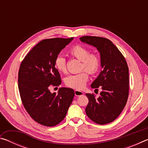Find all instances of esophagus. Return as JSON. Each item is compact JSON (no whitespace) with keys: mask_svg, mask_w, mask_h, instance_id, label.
Listing matches in <instances>:
<instances>
[{"mask_svg":"<svg viewBox=\"0 0 148 148\" xmlns=\"http://www.w3.org/2000/svg\"><path fill=\"white\" fill-rule=\"evenodd\" d=\"M74 94H75V95H76V96H80V95H84V92L82 91H78V90H75Z\"/></svg>","mask_w":148,"mask_h":148,"instance_id":"esophagus-1","label":"esophagus"}]
</instances>
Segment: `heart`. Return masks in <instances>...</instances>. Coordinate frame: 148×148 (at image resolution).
<instances>
[{
  "label": "heart",
  "instance_id": "b5f03b06",
  "mask_svg": "<svg viewBox=\"0 0 148 148\" xmlns=\"http://www.w3.org/2000/svg\"><path fill=\"white\" fill-rule=\"evenodd\" d=\"M71 56L82 62L80 71L86 70L78 74L70 75L64 79L67 87L75 89H82L89 78L88 73L94 74L99 71L101 67V59L96 53H89V50L82 46H75L69 51ZM55 66L60 72H66V61L64 57L58 56L55 59Z\"/></svg>",
  "mask_w": 148,
  "mask_h": 148
}]
</instances>
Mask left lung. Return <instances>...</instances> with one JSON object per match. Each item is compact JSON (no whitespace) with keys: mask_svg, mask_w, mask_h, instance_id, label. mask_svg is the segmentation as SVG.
Returning <instances> with one entry per match:
<instances>
[{"mask_svg":"<svg viewBox=\"0 0 148 148\" xmlns=\"http://www.w3.org/2000/svg\"><path fill=\"white\" fill-rule=\"evenodd\" d=\"M79 40L97 47L102 68L91 85L92 88L97 89L100 87L102 91L98 98L94 94L86 93L89 99L86 114L97 124L109 123L119 116L128 99V65L124 56L110 40L91 36H82Z\"/></svg>","mask_w":148,"mask_h":148,"instance_id":"1","label":"left lung"}]
</instances>
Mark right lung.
Here are the masks:
<instances>
[{
	"label": "right lung",
	"mask_w": 148,
	"mask_h": 148,
	"mask_svg": "<svg viewBox=\"0 0 148 148\" xmlns=\"http://www.w3.org/2000/svg\"><path fill=\"white\" fill-rule=\"evenodd\" d=\"M73 38L43 40L22 61L18 87L24 108L32 119L47 127L56 126L65 117L74 97V90L61 87L51 93L49 87L61 84L55 59Z\"/></svg>",
	"instance_id": "obj_1"
}]
</instances>
